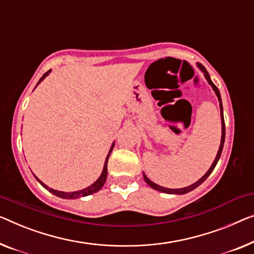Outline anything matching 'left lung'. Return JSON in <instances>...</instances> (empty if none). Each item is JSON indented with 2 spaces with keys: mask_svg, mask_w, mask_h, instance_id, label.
Masks as SVG:
<instances>
[{
  "mask_svg": "<svg viewBox=\"0 0 254 254\" xmlns=\"http://www.w3.org/2000/svg\"><path fill=\"white\" fill-rule=\"evenodd\" d=\"M197 66H198L199 69L202 70L203 73H204V76H205V78L207 79V82H209V84L212 86V89L214 90V92H215V94H217V97H218V99H219V103H220V115H221V126H222V134H221V142H220V147H219L218 154H217V156H215V158H214L213 163H212L211 168H210L209 170H207V172L205 173V175H204L202 178H200V179H199L198 181H196L195 184H192V185H190V186H188V187H185V188H179V189H171V188H165V187L158 186V185H156V184H155V183H153V181H151V180H149L148 178L146 177L145 173H143V179H145L146 183L148 184L151 188L155 189V190H158V191L165 192V194H178V195H183V194H187V192L191 191V190H194L195 188H197L200 184H203L204 181L206 180V178L209 177V176L211 175V173H212V171H213V170H214L215 165H217L218 161H219V158H220V156H221L222 148H224V143H225V134H226V128H225L224 111H222V103H221V97H220V92H219V89L217 88V86H215V85L213 84V82L211 81V78H210V75H209V73H207V70L205 69V67H204V66L202 65V64H197Z\"/></svg>",
  "mask_w": 254,
  "mask_h": 254,
  "instance_id": "obj_1",
  "label": "left lung"
}]
</instances>
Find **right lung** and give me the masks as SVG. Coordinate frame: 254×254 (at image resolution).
I'll return each instance as SVG.
<instances>
[{
  "mask_svg": "<svg viewBox=\"0 0 254 254\" xmlns=\"http://www.w3.org/2000/svg\"><path fill=\"white\" fill-rule=\"evenodd\" d=\"M51 70H48L47 73H45L42 77L40 78V81H39V83L42 81V79L47 76V75L50 73ZM39 83H37V84H39ZM113 148H114V143H113L112 145V147H111V150H109V153H108V155H107V157H106V161H105V165H104V169H103V172H101V175H100V177L98 178V180L96 181V183H93L92 185H91V186H89V187H86V188H84V189H82V190H77V191H71V192H65V191H59V190H55V189H52V188H49L47 185H44L42 181H41L40 179H37V181H39V183L42 185V186L45 188V189H48L49 191L50 192H52V194L54 195H56V196H58V197H62V198H67V199H74V198H79V197H84V196H88V195H91V194H93V192H97L98 190H100L101 189V187L104 186V184L106 183V179H107V163H108V158H109V155H111V153H112V150H113Z\"/></svg>",
  "mask_w": 254,
  "mask_h": 254,
  "instance_id": "1",
  "label": "right lung"
}]
</instances>
